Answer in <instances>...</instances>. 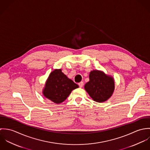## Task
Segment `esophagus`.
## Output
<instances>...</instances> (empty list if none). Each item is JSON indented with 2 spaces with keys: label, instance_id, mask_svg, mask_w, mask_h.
I'll return each instance as SVG.
<instances>
[{
  "label": "esophagus",
  "instance_id": "34e87169",
  "mask_svg": "<svg viewBox=\"0 0 150 150\" xmlns=\"http://www.w3.org/2000/svg\"><path fill=\"white\" fill-rule=\"evenodd\" d=\"M79 86H80V88L83 87V86H84V83H83V81H81L80 83H79Z\"/></svg>",
  "mask_w": 150,
  "mask_h": 150
}]
</instances>
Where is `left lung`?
<instances>
[{
	"label": "left lung",
	"instance_id": "8db88e82",
	"mask_svg": "<svg viewBox=\"0 0 150 150\" xmlns=\"http://www.w3.org/2000/svg\"><path fill=\"white\" fill-rule=\"evenodd\" d=\"M84 88L93 100L103 102L112 95L114 81L102 71L93 70L89 74V81L86 84Z\"/></svg>",
	"mask_w": 150,
	"mask_h": 150
}]
</instances>
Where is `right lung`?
Masks as SVG:
<instances>
[{
    "instance_id": "1",
    "label": "right lung",
    "mask_w": 150,
    "mask_h": 150,
    "mask_svg": "<svg viewBox=\"0 0 150 150\" xmlns=\"http://www.w3.org/2000/svg\"><path fill=\"white\" fill-rule=\"evenodd\" d=\"M79 87L71 80L67 78L61 69L51 72L43 90L44 96L55 103H61L68 97L71 92Z\"/></svg>"
}]
</instances>
